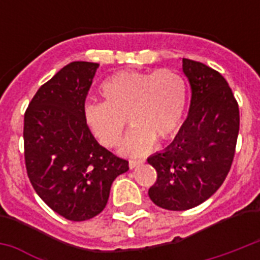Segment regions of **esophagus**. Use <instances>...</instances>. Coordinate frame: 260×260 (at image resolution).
Masks as SVG:
<instances>
[{
  "label": "esophagus",
  "mask_w": 260,
  "mask_h": 260,
  "mask_svg": "<svg viewBox=\"0 0 260 260\" xmlns=\"http://www.w3.org/2000/svg\"><path fill=\"white\" fill-rule=\"evenodd\" d=\"M143 163H144V159H139V160H134V159H132V160H129V167L131 169H135V167L140 166Z\"/></svg>",
  "instance_id": "obj_1"
}]
</instances>
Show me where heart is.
<instances>
[{
	"instance_id": "b5f03b06",
	"label": "heart",
	"mask_w": 260,
	"mask_h": 260,
	"mask_svg": "<svg viewBox=\"0 0 260 260\" xmlns=\"http://www.w3.org/2000/svg\"><path fill=\"white\" fill-rule=\"evenodd\" d=\"M102 102L89 104L83 109V120L102 146L121 144L124 154L139 156L154 147L156 138L167 140L181 128L187 105V83L179 73L170 69L158 71L122 70L101 83Z\"/></svg>"
}]
</instances>
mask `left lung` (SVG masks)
I'll return each instance as SVG.
<instances>
[{
    "instance_id": "1",
    "label": "left lung",
    "mask_w": 260,
    "mask_h": 260,
    "mask_svg": "<svg viewBox=\"0 0 260 260\" xmlns=\"http://www.w3.org/2000/svg\"><path fill=\"white\" fill-rule=\"evenodd\" d=\"M191 87L187 118L174 142L147 159L158 174L151 201L167 210H187L212 197L225 181L238 142V101L218 71L183 59Z\"/></svg>"
}]
</instances>
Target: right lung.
I'll return each instance as SVG.
<instances>
[{
  "instance_id": "right-lung-1",
  "label": "right lung",
  "mask_w": 260,
  "mask_h": 260,
  "mask_svg": "<svg viewBox=\"0 0 260 260\" xmlns=\"http://www.w3.org/2000/svg\"><path fill=\"white\" fill-rule=\"evenodd\" d=\"M98 63L71 62L46 82L24 114L26 174L38 196L62 217L85 221L106 206L110 186L129 170L98 144L83 120Z\"/></svg>"
}]
</instances>
